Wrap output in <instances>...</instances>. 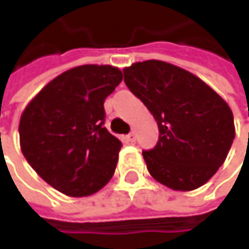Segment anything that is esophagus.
Listing matches in <instances>:
<instances>
[{"instance_id": "esophagus-1", "label": "esophagus", "mask_w": 249, "mask_h": 249, "mask_svg": "<svg viewBox=\"0 0 249 249\" xmlns=\"http://www.w3.org/2000/svg\"><path fill=\"white\" fill-rule=\"evenodd\" d=\"M127 140L131 141V142H134V140H136V134H134V131H131V133L127 134Z\"/></svg>"}]
</instances>
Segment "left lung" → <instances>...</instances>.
<instances>
[{"instance_id":"8db88e82","label":"left lung","mask_w":249,"mask_h":249,"mask_svg":"<svg viewBox=\"0 0 249 249\" xmlns=\"http://www.w3.org/2000/svg\"><path fill=\"white\" fill-rule=\"evenodd\" d=\"M123 74L158 123L155 148L142 151L149 175L175 191L204 186L235 137L227 102L196 74L163 61L133 63Z\"/></svg>"}]
</instances>
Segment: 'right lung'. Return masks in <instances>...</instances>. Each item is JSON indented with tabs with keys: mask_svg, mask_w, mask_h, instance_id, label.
Returning a JSON list of instances; mask_svg holds the SVG:
<instances>
[{
	"mask_svg": "<svg viewBox=\"0 0 249 249\" xmlns=\"http://www.w3.org/2000/svg\"><path fill=\"white\" fill-rule=\"evenodd\" d=\"M122 79L110 65L76 66L24 108L19 122L24 158L65 196H92L115 173L122 142L104 127V101Z\"/></svg>",
	"mask_w": 249,
	"mask_h": 249,
	"instance_id": "obj_1",
	"label": "right lung"
}]
</instances>
